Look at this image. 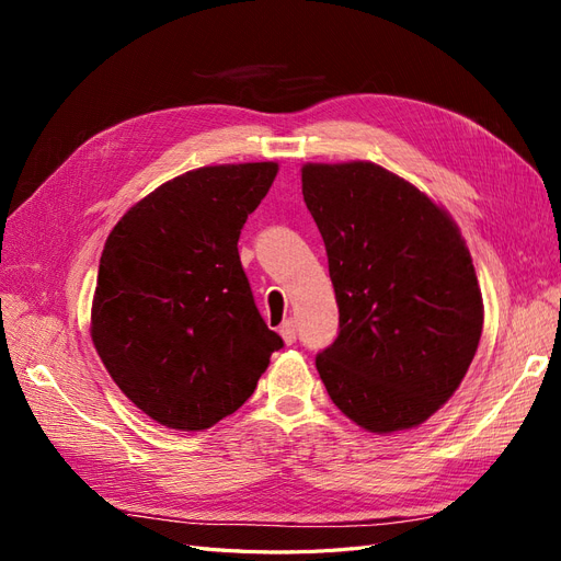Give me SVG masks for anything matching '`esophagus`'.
Listing matches in <instances>:
<instances>
[{"label": "esophagus", "instance_id": "obj_1", "mask_svg": "<svg viewBox=\"0 0 561 561\" xmlns=\"http://www.w3.org/2000/svg\"><path fill=\"white\" fill-rule=\"evenodd\" d=\"M280 336H283V342L287 344V346H293L295 342H297V322L290 318V320H285L283 325H280Z\"/></svg>", "mask_w": 561, "mask_h": 561}]
</instances>
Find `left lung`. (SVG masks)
<instances>
[{
	"label": "left lung",
	"mask_w": 561,
	"mask_h": 561,
	"mask_svg": "<svg viewBox=\"0 0 561 561\" xmlns=\"http://www.w3.org/2000/svg\"><path fill=\"white\" fill-rule=\"evenodd\" d=\"M301 194L328 252L339 334L316 355L328 396L371 433L414 428L463 381L482 295L451 217L369 161L309 163Z\"/></svg>",
	"instance_id": "left-lung-1"
}]
</instances>
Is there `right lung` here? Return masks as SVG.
<instances>
[{
    "label": "right lung",
    "instance_id": "add662e5",
    "mask_svg": "<svg viewBox=\"0 0 561 561\" xmlns=\"http://www.w3.org/2000/svg\"><path fill=\"white\" fill-rule=\"evenodd\" d=\"M276 173L271 161L184 173L133 206L105 243L95 351L124 396L168 428L203 431L233 414L283 348L239 254Z\"/></svg>",
    "mask_w": 561,
    "mask_h": 561
}]
</instances>
